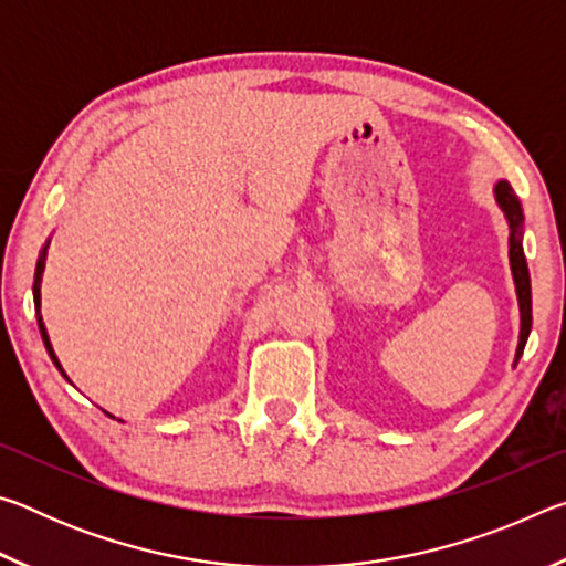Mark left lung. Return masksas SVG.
Segmentation results:
<instances>
[{
  "instance_id": "left-lung-1",
  "label": "left lung",
  "mask_w": 566,
  "mask_h": 566,
  "mask_svg": "<svg viewBox=\"0 0 566 566\" xmlns=\"http://www.w3.org/2000/svg\"><path fill=\"white\" fill-rule=\"evenodd\" d=\"M494 199L506 217V224H510V266H512L516 300H520V317H522L520 344H516V354H514V364H516L522 357L524 344L530 339V332H532V282H530V266H526L524 247H522L524 212H522L520 199H516L514 189L510 187V181L506 179H500L494 185Z\"/></svg>"
}]
</instances>
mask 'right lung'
Here are the masks:
<instances>
[{"instance_id":"right-lung-1","label":"right lung","mask_w":566,"mask_h":566,"mask_svg":"<svg viewBox=\"0 0 566 566\" xmlns=\"http://www.w3.org/2000/svg\"><path fill=\"white\" fill-rule=\"evenodd\" d=\"M46 249H50V239H46V242H44L42 252H40V260H36V270H34V284H32L34 312H36V324H40V334H42V342H44V347H46V354H50V359L54 361V367L62 371V377L70 379V377H66V371L62 369L60 359H56V354H54V349H52V342H50V334H46L44 319H42V274H44V262H46ZM109 417H112V415H109ZM112 419H114V417H112Z\"/></svg>"}]
</instances>
